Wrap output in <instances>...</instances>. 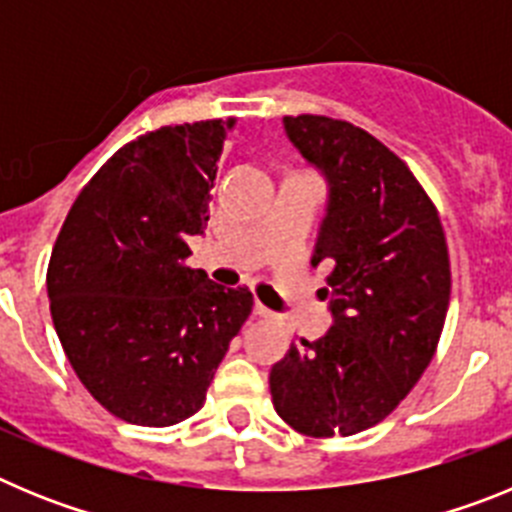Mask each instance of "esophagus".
<instances>
[{
    "mask_svg": "<svg viewBox=\"0 0 512 512\" xmlns=\"http://www.w3.org/2000/svg\"><path fill=\"white\" fill-rule=\"evenodd\" d=\"M253 315H259V318H274V312H271L266 305H261L259 300H256V305H253Z\"/></svg>",
    "mask_w": 512,
    "mask_h": 512,
    "instance_id": "obj_1",
    "label": "esophagus"
}]
</instances>
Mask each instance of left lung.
<instances>
[{"instance_id":"1","label":"left lung","mask_w":512,"mask_h":512,"mask_svg":"<svg viewBox=\"0 0 512 512\" xmlns=\"http://www.w3.org/2000/svg\"><path fill=\"white\" fill-rule=\"evenodd\" d=\"M284 128L330 182L312 261L333 264L320 295L336 325L271 366V402L302 436H354L431 364L451 300L449 246L431 197L374 135L325 115H287Z\"/></svg>"}]
</instances>
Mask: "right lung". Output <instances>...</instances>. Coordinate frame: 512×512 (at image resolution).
<instances>
[{
	"instance_id": "obj_1",
	"label": "right lung",
	"mask_w": 512,
	"mask_h": 512,
	"mask_svg": "<svg viewBox=\"0 0 512 512\" xmlns=\"http://www.w3.org/2000/svg\"><path fill=\"white\" fill-rule=\"evenodd\" d=\"M228 120L166 125L130 140L76 194L48 261L66 359L107 413L166 428L205 405L215 369L253 307L187 266L210 220Z\"/></svg>"
}]
</instances>
